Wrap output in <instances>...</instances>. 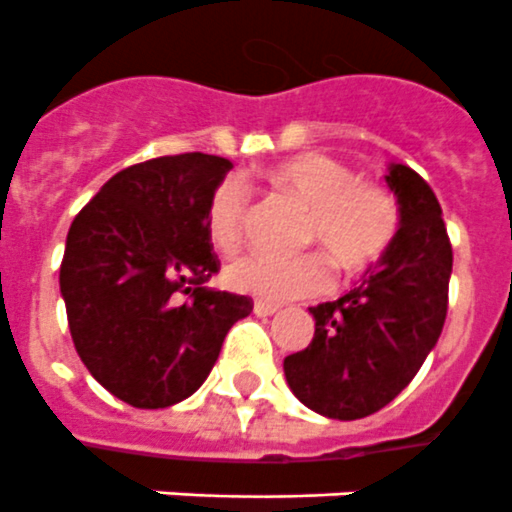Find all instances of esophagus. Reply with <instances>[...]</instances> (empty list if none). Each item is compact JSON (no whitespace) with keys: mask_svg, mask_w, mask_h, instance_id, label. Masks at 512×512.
Returning a JSON list of instances; mask_svg holds the SVG:
<instances>
[{"mask_svg":"<svg viewBox=\"0 0 512 512\" xmlns=\"http://www.w3.org/2000/svg\"><path fill=\"white\" fill-rule=\"evenodd\" d=\"M277 312H280V306L277 304H267V301H256V304H253V314H256V317H272V314Z\"/></svg>","mask_w":512,"mask_h":512,"instance_id":"34e87169","label":"esophagus"}]
</instances>
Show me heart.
<instances>
[{"label": "heart", "mask_w": 512, "mask_h": 512, "mask_svg": "<svg viewBox=\"0 0 512 512\" xmlns=\"http://www.w3.org/2000/svg\"><path fill=\"white\" fill-rule=\"evenodd\" d=\"M267 182L306 206L301 243L320 245L343 272L378 261L394 243L399 208L383 187L322 153H298L275 163ZM248 190L237 179L216 185L206 206V235L216 251L232 253L243 240ZM224 280L237 293L264 301H293L325 293L333 282L330 261L320 251L298 256L248 253L227 267Z\"/></svg>", "instance_id": "1"}]
</instances>
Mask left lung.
<instances>
[{
    "instance_id": "1",
    "label": "left lung",
    "mask_w": 512,
    "mask_h": 512,
    "mask_svg": "<svg viewBox=\"0 0 512 512\" xmlns=\"http://www.w3.org/2000/svg\"><path fill=\"white\" fill-rule=\"evenodd\" d=\"M386 185L399 203L394 243L357 288L309 309L312 343L282 362L298 402L333 420L367 418L394 402L447 320L452 245L439 200L404 163L388 166Z\"/></svg>"
}]
</instances>
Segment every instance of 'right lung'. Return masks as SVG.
Here are the masks:
<instances>
[{
	"label": "right lung",
	"mask_w": 512,
	"mask_h": 512,
	"mask_svg": "<svg viewBox=\"0 0 512 512\" xmlns=\"http://www.w3.org/2000/svg\"><path fill=\"white\" fill-rule=\"evenodd\" d=\"M230 169L206 153L129 166L68 230L60 293L73 346L92 378L132 407L161 410L195 394L224 335L253 312L248 296L203 288L219 272L206 206Z\"/></svg>",
	"instance_id": "right-lung-1"
}]
</instances>
